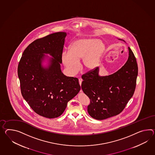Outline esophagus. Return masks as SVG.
Here are the masks:
<instances>
[{
  "label": "esophagus",
  "instance_id": "34e87169",
  "mask_svg": "<svg viewBox=\"0 0 155 155\" xmlns=\"http://www.w3.org/2000/svg\"><path fill=\"white\" fill-rule=\"evenodd\" d=\"M82 81H83V80L82 78H79V84H80V86L81 85V84H82Z\"/></svg>",
  "mask_w": 155,
  "mask_h": 155
}]
</instances>
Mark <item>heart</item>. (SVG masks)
<instances>
[{"label":"heart","mask_w":155,"mask_h":155,"mask_svg":"<svg viewBox=\"0 0 155 155\" xmlns=\"http://www.w3.org/2000/svg\"><path fill=\"white\" fill-rule=\"evenodd\" d=\"M105 46L100 40L93 38H80L72 42L69 51H64L61 59L68 71L76 73L79 68V61L86 70L97 67L105 52Z\"/></svg>","instance_id":"b5f03b06"}]
</instances>
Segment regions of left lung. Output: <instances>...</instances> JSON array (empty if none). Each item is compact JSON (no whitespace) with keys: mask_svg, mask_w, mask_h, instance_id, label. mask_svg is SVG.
<instances>
[{"mask_svg":"<svg viewBox=\"0 0 155 155\" xmlns=\"http://www.w3.org/2000/svg\"><path fill=\"white\" fill-rule=\"evenodd\" d=\"M128 50V61L113 74L99 76L96 67L82 76V89L91 101L88 113L95 119L104 120L120 113L134 94L138 65L129 47Z\"/></svg>","mask_w":155,"mask_h":155,"instance_id":"8db88e82","label":"left lung"}]
</instances>
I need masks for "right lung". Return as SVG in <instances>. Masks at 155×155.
<instances>
[{
    "instance_id": "obj_1",
    "label": "right lung",
    "mask_w": 155,
    "mask_h": 155,
    "mask_svg": "<svg viewBox=\"0 0 155 155\" xmlns=\"http://www.w3.org/2000/svg\"><path fill=\"white\" fill-rule=\"evenodd\" d=\"M66 35L59 32L36 39L24 50L18 65L23 97L36 113L46 118L61 116L68 101L81 90L78 78L67 77L61 71ZM44 53L54 58L46 69L41 65Z\"/></svg>"
}]
</instances>
